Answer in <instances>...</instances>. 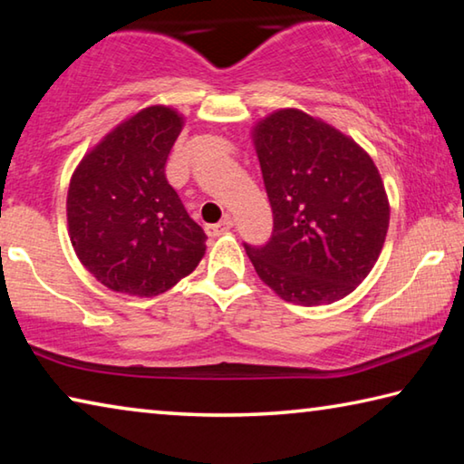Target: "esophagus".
Wrapping results in <instances>:
<instances>
[{"label":"esophagus","instance_id":"1","mask_svg":"<svg viewBox=\"0 0 464 464\" xmlns=\"http://www.w3.org/2000/svg\"><path fill=\"white\" fill-rule=\"evenodd\" d=\"M233 227V221L229 217H225L223 221H218L217 225H207L204 229H207V235H210V237H217V235H223L227 233Z\"/></svg>","mask_w":464,"mask_h":464}]
</instances>
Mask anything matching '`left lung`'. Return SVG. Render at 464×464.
Instances as JSON below:
<instances>
[{
  "instance_id": "8db88e82",
  "label": "left lung",
  "mask_w": 464,
  "mask_h": 464,
  "mask_svg": "<svg viewBox=\"0 0 464 464\" xmlns=\"http://www.w3.org/2000/svg\"><path fill=\"white\" fill-rule=\"evenodd\" d=\"M274 229L243 243L285 301L313 307L350 295L379 260L389 202L379 169L354 140L301 110H278L254 132Z\"/></svg>"
}]
</instances>
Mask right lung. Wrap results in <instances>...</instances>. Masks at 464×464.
Instances as JSON below:
<instances>
[{
  "label": "right lung",
  "mask_w": 464,
  "mask_h": 464,
  "mask_svg": "<svg viewBox=\"0 0 464 464\" xmlns=\"http://www.w3.org/2000/svg\"><path fill=\"white\" fill-rule=\"evenodd\" d=\"M182 130L171 108L140 110L75 169L67 223L75 254L110 290L166 293L204 256L202 227L168 184L166 163Z\"/></svg>",
  "instance_id": "1"
}]
</instances>
